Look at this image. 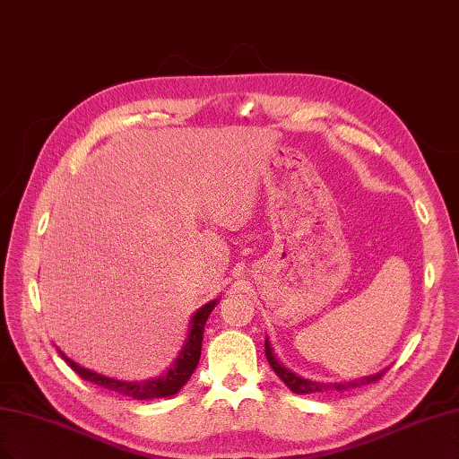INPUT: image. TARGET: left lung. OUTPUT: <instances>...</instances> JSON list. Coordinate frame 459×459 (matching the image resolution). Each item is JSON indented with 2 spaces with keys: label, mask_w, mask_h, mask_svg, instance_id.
I'll return each instance as SVG.
<instances>
[{
  "label": "left lung",
  "mask_w": 459,
  "mask_h": 459,
  "mask_svg": "<svg viewBox=\"0 0 459 459\" xmlns=\"http://www.w3.org/2000/svg\"><path fill=\"white\" fill-rule=\"evenodd\" d=\"M265 357L267 362H270L273 372L281 377V380L287 384V387L298 394H309V393H328V391H347V389H353V387H360V385H367V384H374L380 380V377L385 374V370L372 374V376H365L360 377V380H351V382H313V380H306V377L298 376L296 372L289 370L287 367L279 362V359L273 353V347L270 343V340L265 338Z\"/></svg>",
  "instance_id": "left-lung-1"
}]
</instances>
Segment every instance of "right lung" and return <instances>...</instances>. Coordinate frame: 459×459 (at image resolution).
<instances>
[{"mask_svg": "<svg viewBox=\"0 0 459 459\" xmlns=\"http://www.w3.org/2000/svg\"><path fill=\"white\" fill-rule=\"evenodd\" d=\"M218 299H212V302L204 304L203 307H199L195 311V315L192 317V326H189V334L187 340L182 347V351L178 355V359L175 360L165 376L155 377V380H146V382H121V380H114V377H108L102 374L92 372L89 368L79 367L77 362H74L72 359H68L65 353L58 351L65 359L70 368L79 376L83 377L87 382H92L97 385H102L106 389H112L119 394H127V397H133L136 401H146V399H161V397H170V394L178 393L184 384H187L189 376L194 374V370L197 368V362L201 357V342H203V332H204V323H207L211 311L214 309Z\"/></svg>", "mask_w": 459, "mask_h": 459, "instance_id": "obj_1", "label": "right lung"}]
</instances>
